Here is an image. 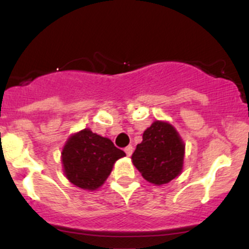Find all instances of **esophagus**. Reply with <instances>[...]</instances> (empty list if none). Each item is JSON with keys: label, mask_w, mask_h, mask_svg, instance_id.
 <instances>
[{"label": "esophagus", "mask_w": 249, "mask_h": 249, "mask_svg": "<svg viewBox=\"0 0 249 249\" xmlns=\"http://www.w3.org/2000/svg\"><path fill=\"white\" fill-rule=\"evenodd\" d=\"M132 150H134V148H132V145H127V147L124 148V152L126 153L127 157H130V155L132 154Z\"/></svg>", "instance_id": "34e87169"}]
</instances>
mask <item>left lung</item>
<instances>
[{
  "label": "left lung",
  "mask_w": 249,
  "mask_h": 249,
  "mask_svg": "<svg viewBox=\"0 0 249 249\" xmlns=\"http://www.w3.org/2000/svg\"><path fill=\"white\" fill-rule=\"evenodd\" d=\"M131 159L143 178L157 185L165 184L182 171L184 144L172 125L154 122L144 132Z\"/></svg>",
  "instance_id": "obj_1"
}]
</instances>
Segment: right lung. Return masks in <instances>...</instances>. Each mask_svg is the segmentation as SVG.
<instances>
[{"instance_id":"1","label":"right lung","mask_w":249,"mask_h":249,"mask_svg":"<svg viewBox=\"0 0 249 249\" xmlns=\"http://www.w3.org/2000/svg\"><path fill=\"white\" fill-rule=\"evenodd\" d=\"M125 157L106 137L84 129L71 136L62 150L67 179L82 189L95 190L109 176L114 162Z\"/></svg>"}]
</instances>
